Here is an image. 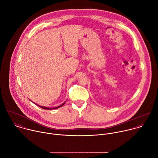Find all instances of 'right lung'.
I'll return each instance as SVG.
<instances>
[{"instance_id":"obj_1","label":"right lung","mask_w":158,"mask_h":158,"mask_svg":"<svg viewBox=\"0 0 158 158\" xmlns=\"http://www.w3.org/2000/svg\"><path fill=\"white\" fill-rule=\"evenodd\" d=\"M65 104V102L64 103V104H62V105H60V106H58V107H53V108H50V107H44V106H39V105H37V106H38L39 107H41V108H42V109H48V110H51V109H57V108H59V107H62L64 104Z\"/></svg>"}]
</instances>
